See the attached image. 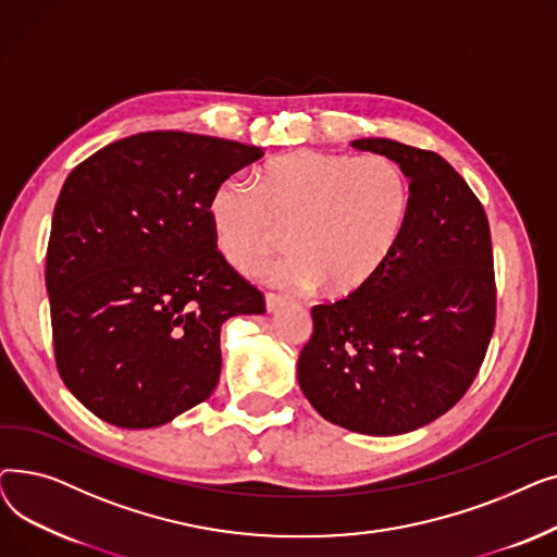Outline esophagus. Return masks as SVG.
Instances as JSON below:
<instances>
[{
  "instance_id": "34e87169",
  "label": "esophagus",
  "mask_w": 557,
  "mask_h": 557,
  "mask_svg": "<svg viewBox=\"0 0 557 557\" xmlns=\"http://www.w3.org/2000/svg\"><path fill=\"white\" fill-rule=\"evenodd\" d=\"M280 307H284V298H282V296H275V294H267V311L273 313V311H277Z\"/></svg>"
}]
</instances>
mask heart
<instances>
[{
	"label": "heart",
	"mask_w": 557,
	"mask_h": 557,
	"mask_svg": "<svg viewBox=\"0 0 557 557\" xmlns=\"http://www.w3.org/2000/svg\"><path fill=\"white\" fill-rule=\"evenodd\" d=\"M214 242L234 269L250 271L286 244L294 255L257 271L286 288L347 298L397 250L411 214V183L388 156L296 151L263 164L257 185L227 175L208 202Z\"/></svg>",
	"instance_id": "obj_1"
}]
</instances>
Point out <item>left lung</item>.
I'll return each instance as SVG.
<instances>
[{"instance_id": "1", "label": "left lung", "mask_w": 557, "mask_h": 557, "mask_svg": "<svg viewBox=\"0 0 557 557\" xmlns=\"http://www.w3.org/2000/svg\"><path fill=\"white\" fill-rule=\"evenodd\" d=\"M349 144L399 162L411 214L382 273L311 309L298 384L327 422L399 435L447 413L485 359L496 313L490 225L445 158L386 137Z\"/></svg>"}]
</instances>
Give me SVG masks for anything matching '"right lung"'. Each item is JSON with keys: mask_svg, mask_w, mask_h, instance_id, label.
<instances>
[{"mask_svg": "<svg viewBox=\"0 0 557 557\" xmlns=\"http://www.w3.org/2000/svg\"><path fill=\"white\" fill-rule=\"evenodd\" d=\"M259 146L137 133L81 162L55 200L47 296L70 393L122 429L171 422L212 395L221 327L263 298L216 250L208 202Z\"/></svg>", "mask_w": 557, "mask_h": 557, "instance_id": "right-lung-1", "label": "right lung"}]
</instances>
